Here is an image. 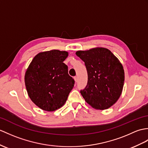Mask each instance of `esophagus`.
Instances as JSON below:
<instances>
[{"label": "esophagus", "instance_id": "34e87169", "mask_svg": "<svg viewBox=\"0 0 148 148\" xmlns=\"http://www.w3.org/2000/svg\"><path fill=\"white\" fill-rule=\"evenodd\" d=\"M74 81H75V82H76L77 81V77L76 76H75V77H74Z\"/></svg>", "mask_w": 148, "mask_h": 148}]
</instances>
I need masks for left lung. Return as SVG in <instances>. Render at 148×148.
<instances>
[{
	"label": "left lung",
	"mask_w": 148,
	"mask_h": 148,
	"mask_svg": "<svg viewBox=\"0 0 148 148\" xmlns=\"http://www.w3.org/2000/svg\"><path fill=\"white\" fill-rule=\"evenodd\" d=\"M77 57L84 62L88 84L81 94L91 107L106 110L114 105L122 94L124 70L119 58L103 47L79 50Z\"/></svg>",
	"instance_id": "obj_1"
}]
</instances>
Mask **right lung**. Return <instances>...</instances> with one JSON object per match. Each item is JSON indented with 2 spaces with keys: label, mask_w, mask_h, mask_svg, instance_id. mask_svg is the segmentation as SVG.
Masks as SVG:
<instances>
[{
  "label": "right lung",
  "mask_w": 148,
  "mask_h": 148,
  "mask_svg": "<svg viewBox=\"0 0 148 148\" xmlns=\"http://www.w3.org/2000/svg\"><path fill=\"white\" fill-rule=\"evenodd\" d=\"M69 56L66 51L51 50L38 53L31 62L25 75L27 95L43 110L53 112L66 102L74 80L68 74L63 62Z\"/></svg>",
  "instance_id": "add662e5"
}]
</instances>
